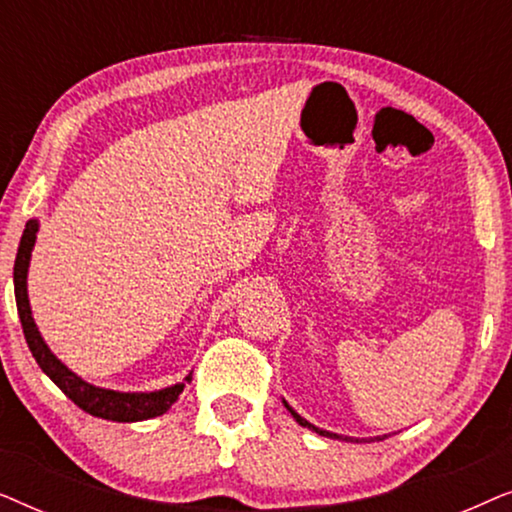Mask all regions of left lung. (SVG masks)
Wrapping results in <instances>:
<instances>
[{
    "label": "left lung",
    "mask_w": 512,
    "mask_h": 512,
    "mask_svg": "<svg viewBox=\"0 0 512 512\" xmlns=\"http://www.w3.org/2000/svg\"><path fill=\"white\" fill-rule=\"evenodd\" d=\"M284 405H286V410H289V412H291V415H293V419H296V422H298L300 426H305V429H310V431H317V433H319V436H326V438H333V440H347V443H354V440H356V443H359V438H349V436H338V433H331V431H321V429H317V426H314V424H310V422H307V419H303V417H300L296 410H293V408H289V403H284ZM377 440H382V438H377Z\"/></svg>",
    "instance_id": "8db88e82"
}]
</instances>
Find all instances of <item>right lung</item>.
<instances>
[{
	"label": "right lung",
	"instance_id": "add662e5",
	"mask_svg": "<svg viewBox=\"0 0 512 512\" xmlns=\"http://www.w3.org/2000/svg\"><path fill=\"white\" fill-rule=\"evenodd\" d=\"M37 230V221H27L25 233L20 237L16 265H13V289H16L18 317L20 324H23L27 347H30L32 356L37 359L39 368L65 391L67 398H72L83 412H88V415L93 417L111 419V422H142V419L163 415V412L170 410V405L177 401L181 391H184V384H174V387L151 391V394H123V391L100 389L83 382L81 377H76L72 370L62 366V363L53 356L51 349L46 347V342L39 335L37 324H34L32 319L30 300H27V265H30ZM186 380H191V375H188Z\"/></svg>",
	"mask_w": 512,
	"mask_h": 512
}]
</instances>
